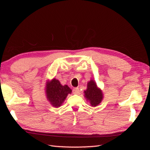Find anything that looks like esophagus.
<instances>
[{
  "label": "esophagus",
  "mask_w": 150,
  "mask_h": 150,
  "mask_svg": "<svg viewBox=\"0 0 150 150\" xmlns=\"http://www.w3.org/2000/svg\"><path fill=\"white\" fill-rule=\"evenodd\" d=\"M72 93H73L74 94H78L79 93V89L78 88H74L73 90H72Z\"/></svg>",
  "instance_id": "obj_1"
}]
</instances>
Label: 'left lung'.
I'll use <instances>...</instances> for the list:
<instances>
[{
    "mask_svg": "<svg viewBox=\"0 0 150 150\" xmlns=\"http://www.w3.org/2000/svg\"><path fill=\"white\" fill-rule=\"evenodd\" d=\"M87 89L84 91V96L89 101L91 106L95 107L100 104L103 98L102 91L97 87L94 80H91L88 83Z\"/></svg>",
    "mask_w": 150,
    "mask_h": 150,
    "instance_id": "8db88e82",
    "label": "left lung"
}]
</instances>
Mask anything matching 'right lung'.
<instances>
[{
  "label": "right lung",
  "mask_w": 150,
  "mask_h": 150,
  "mask_svg": "<svg viewBox=\"0 0 150 150\" xmlns=\"http://www.w3.org/2000/svg\"><path fill=\"white\" fill-rule=\"evenodd\" d=\"M46 83V93L48 101L53 106L59 108L64 103L67 95L71 93L72 90L67 85L62 86L55 78Z\"/></svg>",
  "instance_id": "right-lung-1"
}]
</instances>
